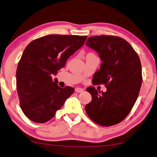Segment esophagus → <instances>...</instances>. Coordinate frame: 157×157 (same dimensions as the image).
<instances>
[{
    "label": "esophagus",
    "mask_w": 157,
    "mask_h": 157,
    "mask_svg": "<svg viewBox=\"0 0 157 157\" xmlns=\"http://www.w3.org/2000/svg\"><path fill=\"white\" fill-rule=\"evenodd\" d=\"M83 90H84V89H83V88H81V87H76L75 88V91L77 93H81V92H83Z\"/></svg>",
    "instance_id": "obj_1"
}]
</instances>
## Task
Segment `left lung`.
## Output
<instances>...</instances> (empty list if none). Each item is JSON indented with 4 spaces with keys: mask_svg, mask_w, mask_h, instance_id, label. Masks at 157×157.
Wrapping results in <instances>:
<instances>
[{
    "mask_svg": "<svg viewBox=\"0 0 157 157\" xmlns=\"http://www.w3.org/2000/svg\"><path fill=\"white\" fill-rule=\"evenodd\" d=\"M86 44L99 54L103 63L95 73L93 84H104L106 92L89 86L92 100L85 106L96 124L110 127L122 122L136 103L142 84L140 57L122 37L109 35L90 36Z\"/></svg>",
    "mask_w": 157,
    "mask_h": 157,
    "instance_id": "left-lung-1",
    "label": "left lung"
}]
</instances>
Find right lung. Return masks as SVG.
Instances as JSON below:
<instances>
[{"instance_id": "right-lung-1", "label": "right lung", "mask_w": 157, "mask_h": 157, "mask_svg": "<svg viewBox=\"0 0 157 157\" xmlns=\"http://www.w3.org/2000/svg\"><path fill=\"white\" fill-rule=\"evenodd\" d=\"M86 37L51 34L33 40L26 47L17 68L16 83L20 106L29 120L48 122L74 94V88H60L51 75L65 66Z\"/></svg>"}]
</instances>
